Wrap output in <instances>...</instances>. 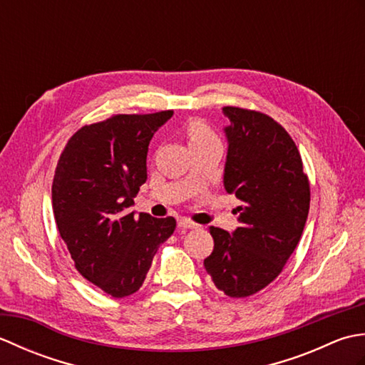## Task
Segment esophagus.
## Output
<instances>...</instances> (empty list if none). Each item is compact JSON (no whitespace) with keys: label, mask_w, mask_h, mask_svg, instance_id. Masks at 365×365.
I'll return each instance as SVG.
<instances>
[{"label":"esophagus","mask_w":365,"mask_h":365,"mask_svg":"<svg viewBox=\"0 0 365 365\" xmlns=\"http://www.w3.org/2000/svg\"><path fill=\"white\" fill-rule=\"evenodd\" d=\"M177 224H178V227H180V229H196V227H199L196 222H192L187 218H180Z\"/></svg>","instance_id":"obj_1"}]
</instances>
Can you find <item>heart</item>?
Here are the masks:
<instances>
[{"mask_svg":"<svg viewBox=\"0 0 365 365\" xmlns=\"http://www.w3.org/2000/svg\"><path fill=\"white\" fill-rule=\"evenodd\" d=\"M187 133L190 139V145H199V144L216 141V136L213 135V131L200 120L191 122L187 128Z\"/></svg>","mask_w":365,"mask_h":365,"instance_id":"heart-1","label":"heart"}]
</instances>
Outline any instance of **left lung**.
I'll return each instance as SVG.
<instances>
[{
  "instance_id": "obj_1",
  "label": "left lung",
  "mask_w": 365,
  "mask_h": 365,
  "mask_svg": "<svg viewBox=\"0 0 365 365\" xmlns=\"http://www.w3.org/2000/svg\"><path fill=\"white\" fill-rule=\"evenodd\" d=\"M227 157L224 188L242 200L232 234L210 227L213 252L204 260L216 289L245 298L273 282L297 247L311 188L297 144L269 115L224 106Z\"/></svg>"
}]
</instances>
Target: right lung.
<instances>
[{"label": "right lung", "mask_w": 365, "mask_h": 365, "mask_svg": "<svg viewBox=\"0 0 365 365\" xmlns=\"http://www.w3.org/2000/svg\"><path fill=\"white\" fill-rule=\"evenodd\" d=\"M174 111L118 114L81 127L61 153L51 204L76 269L114 298L143 285L175 220L131 212L147 180L150 139Z\"/></svg>", "instance_id": "obj_1"}]
</instances>
